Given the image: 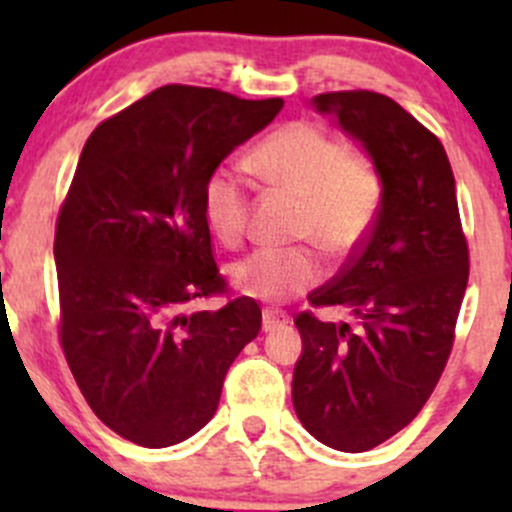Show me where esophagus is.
Returning a JSON list of instances; mask_svg holds the SVG:
<instances>
[{"instance_id": "obj_1", "label": "esophagus", "mask_w": 512, "mask_h": 512, "mask_svg": "<svg viewBox=\"0 0 512 512\" xmlns=\"http://www.w3.org/2000/svg\"><path fill=\"white\" fill-rule=\"evenodd\" d=\"M287 322L289 317L285 312H277V309H265V312H262V329H265V332H275V329L285 327Z\"/></svg>"}]
</instances>
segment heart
Instances as JSON below:
<instances>
[{"instance_id":"obj_1","label":"heart","mask_w":512,"mask_h":512,"mask_svg":"<svg viewBox=\"0 0 512 512\" xmlns=\"http://www.w3.org/2000/svg\"><path fill=\"white\" fill-rule=\"evenodd\" d=\"M250 165L267 185L304 200L299 240L314 242L332 260L352 255L366 240L381 198L384 175L366 151L349 148L312 121H289L255 146ZM250 185L232 165L210 170L203 210L227 247H240L250 232ZM322 280V262L309 247H262L232 267V285L257 299H287Z\"/></svg>"}]
</instances>
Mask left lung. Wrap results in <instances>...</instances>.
<instances>
[{"label":"left lung","mask_w":512,"mask_h":512,"mask_svg":"<svg viewBox=\"0 0 512 512\" xmlns=\"http://www.w3.org/2000/svg\"><path fill=\"white\" fill-rule=\"evenodd\" d=\"M314 106L364 143L384 175V198L347 265L309 294L314 309L342 307L352 322H322L312 309L294 319L304 352L292 401L317 441L361 453L409 426L436 389L471 260L436 133L376 91L319 94Z\"/></svg>","instance_id":"1"}]
</instances>
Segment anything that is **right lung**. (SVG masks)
<instances>
[{"instance_id":"right-lung-1","label":"right lung","mask_w":512,"mask_h":512,"mask_svg":"<svg viewBox=\"0 0 512 512\" xmlns=\"http://www.w3.org/2000/svg\"><path fill=\"white\" fill-rule=\"evenodd\" d=\"M282 98L168 84L94 128L54 235L59 342L91 411L146 448L185 441L218 409L235 356L260 334L252 297H230L203 185ZM227 296L215 313L195 298Z\"/></svg>"}]
</instances>
